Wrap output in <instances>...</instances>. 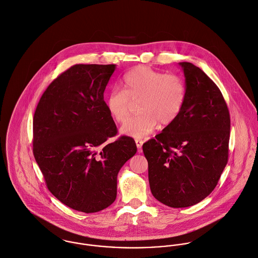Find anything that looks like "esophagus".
<instances>
[{"instance_id": "obj_1", "label": "esophagus", "mask_w": 258, "mask_h": 258, "mask_svg": "<svg viewBox=\"0 0 258 258\" xmlns=\"http://www.w3.org/2000/svg\"><path fill=\"white\" fill-rule=\"evenodd\" d=\"M136 145H137V148L139 149V151H141L143 145H144V141L143 140H140V139H137L136 140Z\"/></svg>"}]
</instances>
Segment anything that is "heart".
Wrapping results in <instances>:
<instances>
[{"instance_id":"obj_1","label":"heart","mask_w":258,"mask_h":258,"mask_svg":"<svg viewBox=\"0 0 258 258\" xmlns=\"http://www.w3.org/2000/svg\"><path fill=\"white\" fill-rule=\"evenodd\" d=\"M123 90L110 92L106 106L117 122L130 116L133 103H139V115L130 118L120 128L123 135L143 139L158 123L166 126L180 114L186 99V86L177 75L164 74L147 66H138L123 77Z\"/></svg>"}]
</instances>
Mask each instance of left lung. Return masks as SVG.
<instances>
[{"instance_id":"obj_1","label":"left lung","mask_w":258,"mask_h":258,"mask_svg":"<svg viewBox=\"0 0 258 258\" xmlns=\"http://www.w3.org/2000/svg\"><path fill=\"white\" fill-rule=\"evenodd\" d=\"M186 99L178 117L143 146L153 196L165 206H195L216 186L227 163L229 111L218 87L199 67L179 62Z\"/></svg>"}]
</instances>
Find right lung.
<instances>
[{
  "label": "right lung",
  "mask_w": 258,
  "mask_h": 258,
  "mask_svg": "<svg viewBox=\"0 0 258 258\" xmlns=\"http://www.w3.org/2000/svg\"><path fill=\"white\" fill-rule=\"evenodd\" d=\"M115 64H75L53 80L37 105L33 153L49 190L61 204L92 213L116 198L117 173L137 153L117 134L103 101Z\"/></svg>",
  "instance_id": "right-lung-1"
}]
</instances>
